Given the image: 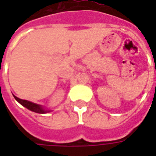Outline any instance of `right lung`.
<instances>
[{"label": "right lung", "instance_id": "obj_1", "mask_svg": "<svg viewBox=\"0 0 156 156\" xmlns=\"http://www.w3.org/2000/svg\"><path fill=\"white\" fill-rule=\"evenodd\" d=\"M14 98L16 101L18 102L19 104H21L22 106H24L27 108H28L29 110H31L32 112H35V113H38V114H46L48 112H50V110H45L43 107L41 105H37L32 102L27 101V100H24V99H21V98L16 97L15 95H13Z\"/></svg>", "mask_w": 156, "mask_h": 156}]
</instances>
